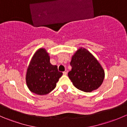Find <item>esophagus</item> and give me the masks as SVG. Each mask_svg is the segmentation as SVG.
Wrapping results in <instances>:
<instances>
[{
    "label": "esophagus",
    "mask_w": 127,
    "mask_h": 127,
    "mask_svg": "<svg viewBox=\"0 0 127 127\" xmlns=\"http://www.w3.org/2000/svg\"><path fill=\"white\" fill-rule=\"evenodd\" d=\"M67 74V70L66 69L63 72V74H64V75H66Z\"/></svg>",
    "instance_id": "34e87169"
}]
</instances>
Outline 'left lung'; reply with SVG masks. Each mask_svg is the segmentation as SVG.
<instances>
[{"label":"left lung","mask_w":127,"mask_h":127,"mask_svg":"<svg viewBox=\"0 0 127 127\" xmlns=\"http://www.w3.org/2000/svg\"><path fill=\"white\" fill-rule=\"evenodd\" d=\"M68 76L75 87L85 92L98 89L103 84L104 71L98 60L85 48H79L72 56Z\"/></svg>","instance_id":"left-lung-1"}]
</instances>
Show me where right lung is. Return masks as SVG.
<instances>
[{"label": "right lung", "instance_id": "add662e5", "mask_svg": "<svg viewBox=\"0 0 127 127\" xmlns=\"http://www.w3.org/2000/svg\"><path fill=\"white\" fill-rule=\"evenodd\" d=\"M50 59L47 50L40 48L34 53L28 66L26 75L27 86L37 95H44L52 92L63 75L57 66L50 63Z\"/></svg>", "mask_w": 127, "mask_h": 127}]
</instances>
